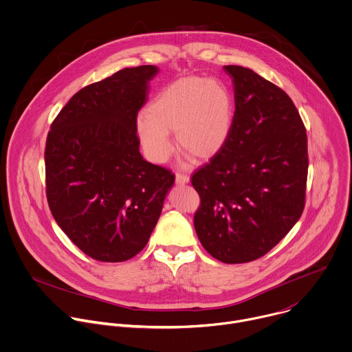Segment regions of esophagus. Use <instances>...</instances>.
Returning <instances> with one entry per match:
<instances>
[{"mask_svg": "<svg viewBox=\"0 0 352 352\" xmlns=\"http://www.w3.org/2000/svg\"><path fill=\"white\" fill-rule=\"evenodd\" d=\"M188 182H190V177L186 173H182V172L176 173V183L177 184H187Z\"/></svg>", "mask_w": 352, "mask_h": 352, "instance_id": "esophagus-1", "label": "esophagus"}]
</instances>
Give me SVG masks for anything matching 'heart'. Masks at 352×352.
<instances>
[{
    "label": "heart",
    "instance_id": "heart-1",
    "mask_svg": "<svg viewBox=\"0 0 352 352\" xmlns=\"http://www.w3.org/2000/svg\"><path fill=\"white\" fill-rule=\"evenodd\" d=\"M232 124V100L227 88L199 77H187L164 88L140 114L136 131L146 155L165 162L179 150L194 160L212 158L226 143Z\"/></svg>",
    "mask_w": 352,
    "mask_h": 352
}]
</instances>
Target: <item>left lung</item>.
Listing matches in <instances>:
<instances>
[{"instance_id": "obj_1", "label": "left lung", "mask_w": 352, "mask_h": 352, "mask_svg": "<svg viewBox=\"0 0 352 352\" xmlns=\"http://www.w3.org/2000/svg\"><path fill=\"white\" fill-rule=\"evenodd\" d=\"M234 88L228 138L191 177L201 197L197 235L214 258L238 264L270 252L304 209L307 135L290 98L242 66H224Z\"/></svg>"}]
</instances>
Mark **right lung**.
I'll return each mask as SVG.
<instances>
[{
  "label": "right lung",
  "mask_w": 352,
  "mask_h": 352,
  "mask_svg": "<svg viewBox=\"0 0 352 352\" xmlns=\"http://www.w3.org/2000/svg\"><path fill=\"white\" fill-rule=\"evenodd\" d=\"M157 66L122 69L78 91L45 146L50 209L89 257L118 263L148 242L175 175L143 160L136 118Z\"/></svg>",
  "instance_id": "1"
}]
</instances>
